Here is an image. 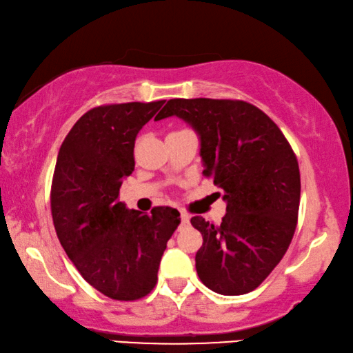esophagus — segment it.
Returning a JSON list of instances; mask_svg holds the SVG:
<instances>
[{"label":"esophagus","mask_w":353,"mask_h":353,"mask_svg":"<svg viewBox=\"0 0 353 353\" xmlns=\"http://www.w3.org/2000/svg\"><path fill=\"white\" fill-rule=\"evenodd\" d=\"M190 223V215L185 214V212H182L181 214V226H188Z\"/></svg>","instance_id":"esophagus-1"}]
</instances>
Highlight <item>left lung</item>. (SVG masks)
Here are the masks:
<instances>
[{
	"instance_id": "1",
	"label": "left lung",
	"mask_w": 353,
	"mask_h": 353,
	"mask_svg": "<svg viewBox=\"0 0 353 353\" xmlns=\"http://www.w3.org/2000/svg\"><path fill=\"white\" fill-rule=\"evenodd\" d=\"M176 116L198 133L204 176L223 190L226 215L203 216L196 272L221 295L254 290L283 259L297 226L300 171L292 148L264 111L242 100L172 99L155 121Z\"/></svg>"
}]
</instances>
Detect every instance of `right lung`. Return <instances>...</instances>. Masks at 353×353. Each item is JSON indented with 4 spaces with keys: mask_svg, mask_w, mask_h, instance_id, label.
<instances>
[{
    "mask_svg": "<svg viewBox=\"0 0 353 353\" xmlns=\"http://www.w3.org/2000/svg\"><path fill=\"white\" fill-rule=\"evenodd\" d=\"M163 103L89 110L72 127L56 160V234L81 276L113 300H138L154 289L168 240L181 223L172 207L143 214L119 201L122 182L135 170L137 135Z\"/></svg>",
    "mask_w": 353,
    "mask_h": 353,
    "instance_id": "1",
    "label": "right lung"
}]
</instances>
